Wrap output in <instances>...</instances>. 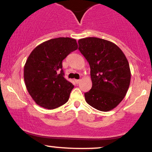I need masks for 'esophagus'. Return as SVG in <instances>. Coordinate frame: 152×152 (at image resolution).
<instances>
[{
	"label": "esophagus",
	"mask_w": 152,
	"mask_h": 152,
	"mask_svg": "<svg viewBox=\"0 0 152 152\" xmlns=\"http://www.w3.org/2000/svg\"><path fill=\"white\" fill-rule=\"evenodd\" d=\"M80 81H81V80H75V82L77 84H79L80 82Z\"/></svg>",
	"instance_id": "obj_1"
}]
</instances>
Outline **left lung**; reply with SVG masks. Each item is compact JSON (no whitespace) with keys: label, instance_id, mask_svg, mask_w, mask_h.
Masks as SVG:
<instances>
[{"label":"left lung","instance_id":"1","mask_svg":"<svg viewBox=\"0 0 152 152\" xmlns=\"http://www.w3.org/2000/svg\"><path fill=\"white\" fill-rule=\"evenodd\" d=\"M80 51L90 66L92 87L85 93L87 103L101 111H109L122 102L130 83V65L117 45L96 37L78 41Z\"/></svg>","mask_w":152,"mask_h":152}]
</instances>
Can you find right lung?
I'll use <instances>...</instances> for the list:
<instances>
[{"instance_id": "1", "label": "right lung", "mask_w": 152, "mask_h": 152, "mask_svg": "<svg viewBox=\"0 0 152 152\" xmlns=\"http://www.w3.org/2000/svg\"><path fill=\"white\" fill-rule=\"evenodd\" d=\"M77 48L75 39L59 37L31 51L24 65V79L28 92L39 106L54 109L68 101L74 85L65 79L62 62Z\"/></svg>"}]
</instances>
